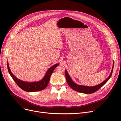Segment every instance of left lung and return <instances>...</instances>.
<instances>
[{
  "mask_svg": "<svg viewBox=\"0 0 121 121\" xmlns=\"http://www.w3.org/2000/svg\"><path fill=\"white\" fill-rule=\"evenodd\" d=\"M113 69V66L112 67L111 72L109 77H108V78L106 80H105L104 82H103L102 83L99 84V85H96L95 86H93V87L81 86V85H77V84H75L72 81L71 78L69 77V76L66 70L65 71L66 78V80H67V82L68 85H69V87L72 88L73 90L77 91V92H78L79 93H84V94H92V93H94L95 92H97L99 89H100L103 85H104L108 81V80L109 79V78H110L111 76L112 75Z\"/></svg>",
  "mask_w": 121,
  "mask_h": 121,
  "instance_id": "1",
  "label": "left lung"
}]
</instances>
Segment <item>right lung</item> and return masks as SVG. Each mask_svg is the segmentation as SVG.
Returning <instances> with one entry per match:
<instances>
[{"instance_id":"obj_1","label":"right lung","mask_w":121,"mask_h":121,"mask_svg":"<svg viewBox=\"0 0 121 121\" xmlns=\"http://www.w3.org/2000/svg\"><path fill=\"white\" fill-rule=\"evenodd\" d=\"M58 65L59 64H55V65L50 68L47 72L44 77L42 80L39 82H31V83L24 82L16 78L11 73L8 63L7 67L8 72L11 75V77L13 79L14 81L16 82V84L19 87L21 88L22 90L26 92H36L43 90L47 87L51 75H52V73H53L54 69L56 68L57 66H58Z\"/></svg>"}]
</instances>
